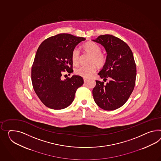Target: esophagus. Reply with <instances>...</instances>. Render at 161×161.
Instances as JSON below:
<instances>
[{
    "instance_id": "1",
    "label": "esophagus",
    "mask_w": 161,
    "mask_h": 161,
    "mask_svg": "<svg viewBox=\"0 0 161 161\" xmlns=\"http://www.w3.org/2000/svg\"><path fill=\"white\" fill-rule=\"evenodd\" d=\"M83 81H84V82L86 83L88 81V79H87L84 78L83 79Z\"/></svg>"
}]
</instances>
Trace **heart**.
I'll return each instance as SVG.
<instances>
[{
  "label": "heart",
  "mask_w": 161,
  "mask_h": 161,
  "mask_svg": "<svg viewBox=\"0 0 161 161\" xmlns=\"http://www.w3.org/2000/svg\"><path fill=\"white\" fill-rule=\"evenodd\" d=\"M83 48L85 53L91 55L89 63L92 64L87 66H80L75 70V74L85 78H89L96 71V66L102 67L106 62V56L101 53L100 47L95 42H87ZM80 59V53L78 48H75L71 54V59L73 64L78 65Z\"/></svg>",
  "instance_id": "1"
}]
</instances>
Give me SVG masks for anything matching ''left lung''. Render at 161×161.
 <instances>
[{"label":"left lung","instance_id":"8db88e82","mask_svg":"<svg viewBox=\"0 0 161 161\" xmlns=\"http://www.w3.org/2000/svg\"><path fill=\"white\" fill-rule=\"evenodd\" d=\"M93 42L101 44L107 53L106 62L99 72L109 82L96 80L92 93L95 103L105 110H114L124 105L136 83V65L132 51L123 40L113 35L99 36Z\"/></svg>","mask_w":161,"mask_h":161}]
</instances>
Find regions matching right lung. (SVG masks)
Instances as JSON below:
<instances>
[{
  "mask_svg": "<svg viewBox=\"0 0 161 161\" xmlns=\"http://www.w3.org/2000/svg\"><path fill=\"white\" fill-rule=\"evenodd\" d=\"M84 37L66 33L45 40L39 46L31 68L33 88L46 106L54 110L68 107L73 102L78 88L83 84L82 77L72 75L62 80L66 70L73 72L72 52Z\"/></svg>",
  "mask_w": 161,
  "mask_h": 161,
  "instance_id": "1",
  "label": "right lung"
}]
</instances>
